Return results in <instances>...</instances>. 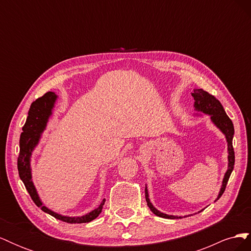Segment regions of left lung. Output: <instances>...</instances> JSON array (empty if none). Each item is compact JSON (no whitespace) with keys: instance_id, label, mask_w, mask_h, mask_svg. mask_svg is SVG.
<instances>
[{"instance_id":"obj_1","label":"left lung","mask_w":251,"mask_h":251,"mask_svg":"<svg viewBox=\"0 0 251 251\" xmlns=\"http://www.w3.org/2000/svg\"><path fill=\"white\" fill-rule=\"evenodd\" d=\"M193 97L195 100V108L197 110L202 111L203 113L209 114V115L211 116L212 123H214L220 128V130H221L225 134L226 139H227V144H228V162H229L228 170H227V172L225 174L222 188L218 196V199H219L220 197H221L223 195V193L225 192L227 182H228V179L230 177V174L233 170V165H234V151H233V147H232V138H233V134H234L233 125H232V121L230 120V118L227 116V114L225 113V111L223 109V105L214 95L209 94L208 92L204 91L203 89H197V90H194ZM146 200L148 203V206L156 216L161 217V218H166V219H178V217L169 216V215L162 214V212H160V211H158L150 202L147 188H146Z\"/></svg>"}]
</instances>
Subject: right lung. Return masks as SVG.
<instances>
[{
	"label": "right lung",
	"mask_w": 251,
	"mask_h": 251,
	"mask_svg": "<svg viewBox=\"0 0 251 251\" xmlns=\"http://www.w3.org/2000/svg\"><path fill=\"white\" fill-rule=\"evenodd\" d=\"M56 100V95L53 92H47L44 94L42 97H39L35 101H33L30 105V109L28 112V117L26 123L23 126V132L21 134L20 138V154L18 157V171L21 180L24 182L25 187L28 191L30 197H31L32 201L35 203L37 207H41V209L47 214L54 217L55 219L60 220L67 223H88L93 221L98 216L100 215L102 207L104 205L105 199L102 200L100 207L92 210L90 214L82 216V217H64L55 214V212L51 211L46 206H43V203L41 202L39 196L36 194L35 188L31 181V171H30V156H31V151L39 142L41 137V134L43 133L45 126L48 121L49 116L51 115V109L53 108V104Z\"/></svg>",
	"instance_id": "obj_1"
}]
</instances>
